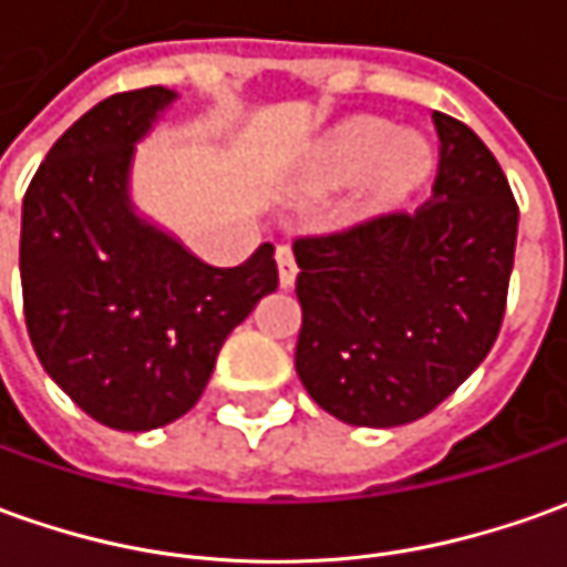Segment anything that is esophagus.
I'll list each match as a JSON object with an SVG mask.
<instances>
[{"label":"esophagus","instance_id":"obj_1","mask_svg":"<svg viewBox=\"0 0 567 567\" xmlns=\"http://www.w3.org/2000/svg\"><path fill=\"white\" fill-rule=\"evenodd\" d=\"M276 264H279V285L282 288H291L295 279H298V264H295V254L288 245H279L276 248Z\"/></svg>","mask_w":567,"mask_h":567}]
</instances>
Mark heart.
Wrapping results in <instances>:
<instances>
[{
	"label": "heart",
	"instance_id": "1",
	"mask_svg": "<svg viewBox=\"0 0 567 567\" xmlns=\"http://www.w3.org/2000/svg\"><path fill=\"white\" fill-rule=\"evenodd\" d=\"M434 167L429 138L400 133L379 117H360L338 126L307 164V188L344 192L363 183L369 214H391L425 183Z\"/></svg>",
	"mask_w": 567,
	"mask_h": 567
}]
</instances>
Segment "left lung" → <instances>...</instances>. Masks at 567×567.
Instances as JSON below:
<instances>
[{
	"mask_svg": "<svg viewBox=\"0 0 567 567\" xmlns=\"http://www.w3.org/2000/svg\"><path fill=\"white\" fill-rule=\"evenodd\" d=\"M441 164L413 214L295 241V369L316 403L360 429L429 415L494 348L509 295L518 204L481 138L431 114Z\"/></svg>",
	"mask_w": 567,
	"mask_h": 567,
	"instance_id": "8db88e82",
	"label": "left lung"
}]
</instances>
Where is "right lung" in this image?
I'll return each mask as SVG.
<instances>
[{
  "label": "right lung",
  "mask_w": 567,
  "mask_h": 567,
  "mask_svg": "<svg viewBox=\"0 0 567 567\" xmlns=\"http://www.w3.org/2000/svg\"><path fill=\"white\" fill-rule=\"evenodd\" d=\"M173 102V90L148 86L86 111L45 154L21 214L33 350L83 413L117 431L186 415L223 341L279 285L272 245L219 269L136 214V142Z\"/></svg>",
  "instance_id": "obj_1"
}]
</instances>
